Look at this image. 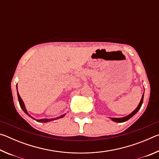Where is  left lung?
<instances>
[{
	"label": "left lung",
	"instance_id": "left-lung-1",
	"mask_svg": "<svg viewBox=\"0 0 159 159\" xmlns=\"http://www.w3.org/2000/svg\"><path fill=\"white\" fill-rule=\"evenodd\" d=\"M143 99H144V94L142 95V97L141 98V100L139 102V103L138 104V106L137 107V108L134 110V111L130 113V114L126 116L125 117H123V118H111V120H113V121L114 122H117V123H123V122H125V121H127L128 120L130 119V118H132L133 116L136 114L137 112H138L139 109H140L141 107H142V104L143 103Z\"/></svg>",
	"mask_w": 159,
	"mask_h": 159
}]
</instances>
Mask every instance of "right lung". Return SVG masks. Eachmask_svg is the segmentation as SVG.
Listing matches in <instances>:
<instances>
[{
	"mask_svg": "<svg viewBox=\"0 0 159 159\" xmlns=\"http://www.w3.org/2000/svg\"><path fill=\"white\" fill-rule=\"evenodd\" d=\"M17 92L18 100H19V102H20V107H21V109L23 110L24 112H25V114H27L28 116H30L31 118H33V119L36 120V121H38V122H41V123H47V122H50V121H51V120H57V119H58V118H63V117L64 116H65V114H63V115L57 117V118H43V119H35V118L32 117L31 115H29V113L27 112V110H26V109L25 105V103H24L23 100H22V99H21L20 95H19V93H18V90H17Z\"/></svg>",
	"mask_w": 159,
	"mask_h": 159,
	"instance_id": "1",
	"label": "right lung"
}]
</instances>
